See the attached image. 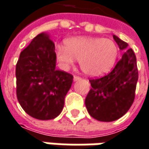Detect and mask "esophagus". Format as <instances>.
Instances as JSON below:
<instances>
[{"label":"esophagus","mask_w":149,"mask_h":149,"mask_svg":"<svg viewBox=\"0 0 149 149\" xmlns=\"http://www.w3.org/2000/svg\"><path fill=\"white\" fill-rule=\"evenodd\" d=\"M80 79H81V78H80V76H78V75H74V80H75V81H76V80H80Z\"/></svg>","instance_id":"1"}]
</instances>
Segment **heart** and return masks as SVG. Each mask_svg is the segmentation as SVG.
<instances>
[{
    "instance_id": "heart-1",
    "label": "heart",
    "mask_w": 149,
    "mask_h": 149,
    "mask_svg": "<svg viewBox=\"0 0 149 149\" xmlns=\"http://www.w3.org/2000/svg\"><path fill=\"white\" fill-rule=\"evenodd\" d=\"M118 47L110 39L77 37L66 41V47H57V58L64 68H69L80 59L81 69L88 75L97 77L108 73L113 66Z\"/></svg>"
}]
</instances>
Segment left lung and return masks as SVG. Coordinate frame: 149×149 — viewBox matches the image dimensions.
Listing matches in <instances>:
<instances>
[{
    "mask_svg": "<svg viewBox=\"0 0 149 149\" xmlns=\"http://www.w3.org/2000/svg\"><path fill=\"white\" fill-rule=\"evenodd\" d=\"M113 39L124 51L111 72L101 78L89 80L91 88L85 103L87 111L95 120L110 122L122 117L129 110L135 99L138 80L136 55L128 44L116 36Z\"/></svg>",
    "mask_w": 149,
    "mask_h": 149,
    "instance_id": "8db88e82",
    "label": "left lung"
}]
</instances>
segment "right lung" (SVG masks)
I'll return each mask as SVG.
<instances>
[{"instance_id":"right-lung-1","label":"right lung","mask_w":149,"mask_h":149,"mask_svg":"<svg viewBox=\"0 0 149 149\" xmlns=\"http://www.w3.org/2000/svg\"><path fill=\"white\" fill-rule=\"evenodd\" d=\"M73 75L56 69L55 45L47 34L35 37L16 64V93L31 117L47 120L58 116L71 87Z\"/></svg>"}]
</instances>
